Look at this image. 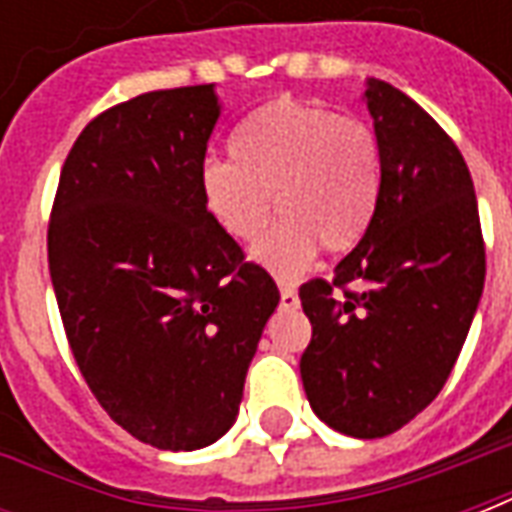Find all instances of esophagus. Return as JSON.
<instances>
[{"label": "esophagus", "instance_id": "1", "mask_svg": "<svg viewBox=\"0 0 512 512\" xmlns=\"http://www.w3.org/2000/svg\"><path fill=\"white\" fill-rule=\"evenodd\" d=\"M279 301H282L285 310H293V307H299V293H296V288H282L279 290Z\"/></svg>", "mask_w": 512, "mask_h": 512}]
</instances>
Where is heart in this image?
<instances>
[{
    "label": "heart",
    "instance_id": "1",
    "mask_svg": "<svg viewBox=\"0 0 512 512\" xmlns=\"http://www.w3.org/2000/svg\"><path fill=\"white\" fill-rule=\"evenodd\" d=\"M230 150L235 161L202 164V205L224 235L249 244L266 230L274 197L282 222L252 249L274 277H299L318 244L345 252L365 235L381 189V153L365 123L282 98L244 120Z\"/></svg>",
    "mask_w": 512,
    "mask_h": 512
}]
</instances>
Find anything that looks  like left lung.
Segmentation results:
<instances>
[{"mask_svg":"<svg viewBox=\"0 0 512 512\" xmlns=\"http://www.w3.org/2000/svg\"><path fill=\"white\" fill-rule=\"evenodd\" d=\"M365 101L381 153L376 211L332 282L299 288L312 323L299 367L329 428L381 439L450 378L483 296L485 244L472 175L444 128L381 79H367Z\"/></svg>","mask_w":512,"mask_h":512,"instance_id":"left-lung-1","label":"left lung"}]
</instances>
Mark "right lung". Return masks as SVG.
<instances>
[{
  "label": "right lung",
  "instance_id": "obj_1",
  "mask_svg": "<svg viewBox=\"0 0 512 512\" xmlns=\"http://www.w3.org/2000/svg\"><path fill=\"white\" fill-rule=\"evenodd\" d=\"M213 84L136 95L62 167L49 271L73 359L134 439L200 450L233 428L279 290L205 211Z\"/></svg>",
  "mask_w": 512,
  "mask_h": 512
}]
</instances>
